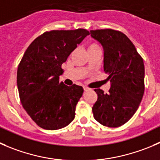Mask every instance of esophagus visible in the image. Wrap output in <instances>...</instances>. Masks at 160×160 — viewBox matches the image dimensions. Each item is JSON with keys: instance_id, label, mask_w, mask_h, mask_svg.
I'll use <instances>...</instances> for the list:
<instances>
[{"instance_id": "obj_1", "label": "esophagus", "mask_w": 160, "mask_h": 160, "mask_svg": "<svg viewBox=\"0 0 160 160\" xmlns=\"http://www.w3.org/2000/svg\"><path fill=\"white\" fill-rule=\"evenodd\" d=\"M83 90H84V91H89V88H83Z\"/></svg>"}]
</instances>
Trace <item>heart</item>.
<instances>
[{
	"label": "heart",
	"instance_id": "b5f03b06",
	"mask_svg": "<svg viewBox=\"0 0 160 160\" xmlns=\"http://www.w3.org/2000/svg\"><path fill=\"white\" fill-rule=\"evenodd\" d=\"M98 48H99L98 46L96 44H94V43H92V44H88V48H87V50H88V52H89V51L94 50V49H98Z\"/></svg>",
	"mask_w": 160,
	"mask_h": 160
}]
</instances>
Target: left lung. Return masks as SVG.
Wrapping results in <instances>:
<instances>
[{
    "mask_svg": "<svg viewBox=\"0 0 160 160\" xmlns=\"http://www.w3.org/2000/svg\"><path fill=\"white\" fill-rule=\"evenodd\" d=\"M103 48L104 72L110 82L108 93L95 89L94 119L103 126L118 128L134 116L145 91V66L133 43L123 32L111 29L91 30Z\"/></svg>",
    "mask_w": 160,
    "mask_h": 160,
    "instance_id": "left-lung-1",
    "label": "left lung"
}]
</instances>
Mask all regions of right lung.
Returning a JSON list of instances; mask_svg holds the SVG:
<instances>
[{
    "label": "right lung",
    "mask_w": 160,
    "mask_h": 160,
    "mask_svg": "<svg viewBox=\"0 0 160 160\" xmlns=\"http://www.w3.org/2000/svg\"><path fill=\"white\" fill-rule=\"evenodd\" d=\"M89 35L84 29L52 30L36 38L26 49L17 71V87L23 108L45 130L61 129L75 118L81 86L59 82L62 64Z\"/></svg>",
    "instance_id": "add662e5"
}]
</instances>
